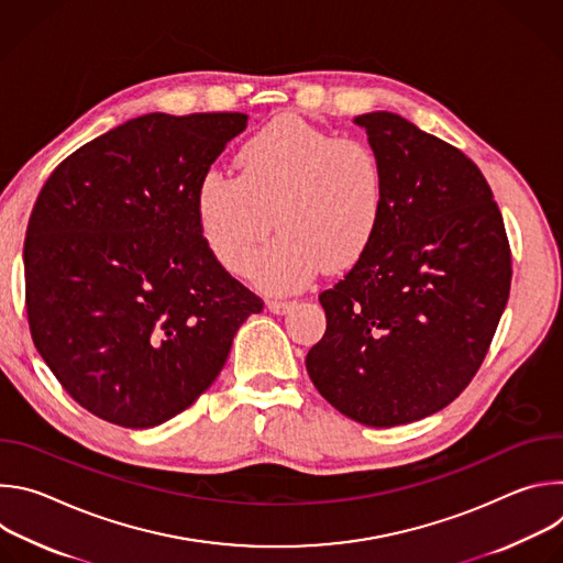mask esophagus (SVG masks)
I'll list each match as a JSON object with an SVG mask.
<instances>
[{"mask_svg":"<svg viewBox=\"0 0 563 563\" xmlns=\"http://www.w3.org/2000/svg\"><path fill=\"white\" fill-rule=\"evenodd\" d=\"M294 302L291 300H283V298H269L267 300V309L274 313H285Z\"/></svg>","mask_w":563,"mask_h":563,"instance_id":"34e87169","label":"esophagus"}]
</instances>
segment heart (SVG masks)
Listing matches in <instances>:
<instances>
[{"mask_svg":"<svg viewBox=\"0 0 563 563\" xmlns=\"http://www.w3.org/2000/svg\"><path fill=\"white\" fill-rule=\"evenodd\" d=\"M238 178L207 172L196 189L198 227L216 261L240 274L271 218L282 233L250 264L256 285L302 287L323 265L352 267L372 245L385 207L374 146L298 118H278L235 153Z\"/></svg>","mask_w":563,"mask_h":563,"instance_id":"1","label":"heart"}]
</instances>
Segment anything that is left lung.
I'll use <instances>...</instances> for the list:
<instances>
[{
    "label": "left lung",
    "instance_id": "8db88e82",
    "mask_svg": "<svg viewBox=\"0 0 563 563\" xmlns=\"http://www.w3.org/2000/svg\"><path fill=\"white\" fill-rule=\"evenodd\" d=\"M356 124L380 157L383 218L345 278L318 294L328 330L305 363L341 415L391 428L443 410L474 378L510 296L512 254L463 151L387 111Z\"/></svg>",
    "mask_w": 563,
    "mask_h": 563
}]
</instances>
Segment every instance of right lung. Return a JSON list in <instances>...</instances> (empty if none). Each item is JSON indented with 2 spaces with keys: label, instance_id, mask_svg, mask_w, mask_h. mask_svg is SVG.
Listing matches in <instances>:
<instances>
[{
  "label": "right lung",
  "instance_id": "1",
  "mask_svg": "<svg viewBox=\"0 0 563 563\" xmlns=\"http://www.w3.org/2000/svg\"><path fill=\"white\" fill-rule=\"evenodd\" d=\"M245 113H148L73 151L33 207L26 313L59 385L91 415L153 428L220 374L263 298L209 252L196 189Z\"/></svg>",
  "mask_w": 563,
  "mask_h": 563
}]
</instances>
